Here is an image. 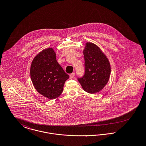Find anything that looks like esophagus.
I'll use <instances>...</instances> for the list:
<instances>
[{"label":"esophagus","instance_id":"esophagus-1","mask_svg":"<svg viewBox=\"0 0 146 146\" xmlns=\"http://www.w3.org/2000/svg\"><path fill=\"white\" fill-rule=\"evenodd\" d=\"M74 76H75V73H74V72H72V73H71V74L70 75V79H72V78H74Z\"/></svg>","mask_w":146,"mask_h":146}]
</instances>
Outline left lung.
Here are the masks:
<instances>
[{
	"label": "left lung",
	"mask_w": 146,
	"mask_h": 146,
	"mask_svg": "<svg viewBox=\"0 0 146 146\" xmlns=\"http://www.w3.org/2000/svg\"><path fill=\"white\" fill-rule=\"evenodd\" d=\"M83 53L85 74L78 80L84 91L94 94L100 92L108 83L110 63L101 49L94 43L86 42Z\"/></svg>",
	"instance_id": "obj_1"
}]
</instances>
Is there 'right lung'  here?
I'll return each instance as SVG.
<instances>
[{"instance_id": "1", "label": "right lung", "mask_w": 146, "mask_h": 146, "mask_svg": "<svg viewBox=\"0 0 146 146\" xmlns=\"http://www.w3.org/2000/svg\"><path fill=\"white\" fill-rule=\"evenodd\" d=\"M30 76L37 92L49 100L61 94L64 83L69 78L57 61L52 48L42 50L34 57L30 67Z\"/></svg>"}]
</instances>
